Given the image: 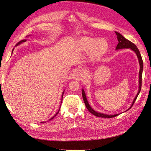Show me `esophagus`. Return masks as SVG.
<instances>
[{
    "mask_svg": "<svg viewBox=\"0 0 151 151\" xmlns=\"http://www.w3.org/2000/svg\"><path fill=\"white\" fill-rule=\"evenodd\" d=\"M84 73H85V71H83V70H80V71H79V73H78V75H79V76H83V75H84Z\"/></svg>",
    "mask_w": 151,
    "mask_h": 151,
    "instance_id": "1",
    "label": "esophagus"
}]
</instances>
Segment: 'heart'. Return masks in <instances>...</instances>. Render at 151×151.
Masks as SVG:
<instances>
[{
  "mask_svg": "<svg viewBox=\"0 0 151 151\" xmlns=\"http://www.w3.org/2000/svg\"><path fill=\"white\" fill-rule=\"evenodd\" d=\"M81 51H91V56L93 58H98L103 55L108 49L109 45L105 39L92 37H83L78 41Z\"/></svg>",
  "mask_w": 151,
  "mask_h": 151,
  "instance_id": "1",
  "label": "heart"
}]
</instances>
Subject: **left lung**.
I'll return each instance as SVG.
<instances>
[{"label":"left lung","instance_id":"obj_1","mask_svg":"<svg viewBox=\"0 0 151 151\" xmlns=\"http://www.w3.org/2000/svg\"><path fill=\"white\" fill-rule=\"evenodd\" d=\"M117 38H118V45L116 46V50H121V49H124V48H129L132 51H134L135 52V53L137 55V57L138 58L139 60V66H140V70H139V90L138 92L136 94V96L135 97V98L133 100V102L131 104V106L129 108V109H127L126 111H125V112L129 110V109H131V108L132 106V105L134 103L135 101L136 100L137 97L138 96L139 93L141 91V86H142V71H143V61L141 57V55L140 52H139L138 48H137V47L133 43H132L131 42H130L129 40H127L126 38H125L123 36H122L121 33L115 32ZM82 96H83V100H84V102L85 104V106L86 108L88 109V110L90 111V112L93 114V115L96 116L97 117H100V118H113V117H115L116 116H118L120 114H106L104 113H99L97 112V111H94L91 106L89 104L88 102V100L86 96V94L85 92L84 91L83 89H82Z\"/></svg>","mask_w":151,"mask_h":151}]
</instances>
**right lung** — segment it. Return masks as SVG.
<instances>
[{
    "mask_svg": "<svg viewBox=\"0 0 151 151\" xmlns=\"http://www.w3.org/2000/svg\"><path fill=\"white\" fill-rule=\"evenodd\" d=\"M29 36H30V35H28V36H27V37H29ZM26 41H27V40H26V39H24V40H22L20 41V42H19L18 43H17V45H20V44H21L22 43H23V42H26ZM13 50H14V49H13ZM13 50H12V51H13ZM64 92H65V90H64V91H63V93H62V95H61V102H62V99H63V94H64ZM60 109H59V110L58 111V112H57V113H56V114H55V115L54 116H53L52 118H50V119H49L50 121V120H52V119H53V118H55V117L56 116H57V115L58 114V113H59V111H60ZM42 123H43V122H42Z\"/></svg>",
    "mask_w": 151,
    "mask_h": 151,
    "instance_id": "add662e5",
    "label": "right lung"
}]
</instances>
